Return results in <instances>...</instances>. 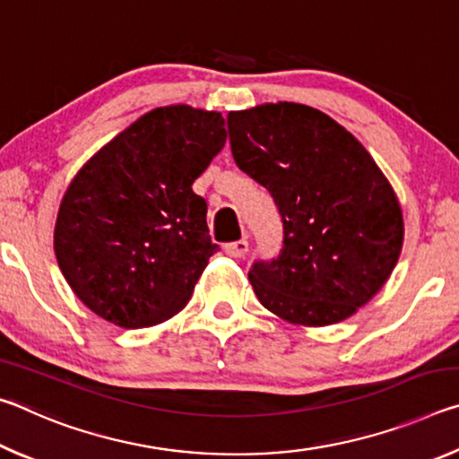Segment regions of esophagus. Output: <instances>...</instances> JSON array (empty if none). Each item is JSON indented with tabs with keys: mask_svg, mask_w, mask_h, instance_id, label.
Segmentation results:
<instances>
[{
	"mask_svg": "<svg viewBox=\"0 0 459 459\" xmlns=\"http://www.w3.org/2000/svg\"><path fill=\"white\" fill-rule=\"evenodd\" d=\"M247 251H248V240L247 238H238V240H232V243L224 245V253H227L229 257H235V259L245 257Z\"/></svg>",
	"mask_w": 459,
	"mask_h": 459,
	"instance_id": "esophagus-1",
	"label": "esophagus"
}]
</instances>
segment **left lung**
Here are the masks:
<instances>
[{
  "label": "left lung",
  "instance_id": "1",
  "mask_svg": "<svg viewBox=\"0 0 459 459\" xmlns=\"http://www.w3.org/2000/svg\"><path fill=\"white\" fill-rule=\"evenodd\" d=\"M237 166L271 192L283 248L248 281L281 320L322 328L375 298L397 265L405 224L397 194L351 131L314 107L265 103L229 113Z\"/></svg>",
  "mask_w": 459,
  "mask_h": 459
}]
</instances>
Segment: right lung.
Masks as SVG:
<instances>
[{"label": "right lung", "instance_id": "right-lung-1", "mask_svg": "<svg viewBox=\"0 0 459 459\" xmlns=\"http://www.w3.org/2000/svg\"><path fill=\"white\" fill-rule=\"evenodd\" d=\"M227 142L221 113L158 107L115 135L62 196L54 253L84 306L119 328L176 316L219 251L192 184Z\"/></svg>", "mask_w": 459, "mask_h": 459}]
</instances>
